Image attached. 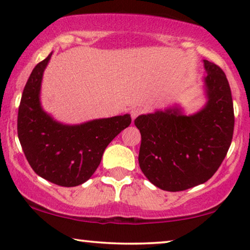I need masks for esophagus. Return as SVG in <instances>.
<instances>
[{
    "label": "esophagus",
    "instance_id": "34e87169",
    "mask_svg": "<svg viewBox=\"0 0 250 250\" xmlns=\"http://www.w3.org/2000/svg\"><path fill=\"white\" fill-rule=\"evenodd\" d=\"M142 112H143V110L141 108H139V107L138 108H133L131 110V117H132L133 121H134L136 117H139V116L141 115Z\"/></svg>",
    "mask_w": 250,
    "mask_h": 250
}]
</instances>
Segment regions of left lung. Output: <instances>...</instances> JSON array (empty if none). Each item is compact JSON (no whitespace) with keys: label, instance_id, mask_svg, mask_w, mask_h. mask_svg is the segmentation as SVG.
I'll use <instances>...</instances> for the list:
<instances>
[{"label":"left lung","instance_id":"8db88e82","mask_svg":"<svg viewBox=\"0 0 250 250\" xmlns=\"http://www.w3.org/2000/svg\"><path fill=\"white\" fill-rule=\"evenodd\" d=\"M208 102L203 110L184 116L179 109L141 115L140 168L159 189L183 191L205 183L221 166L234 128L233 102L224 71L204 60Z\"/></svg>","mask_w":250,"mask_h":250}]
</instances>
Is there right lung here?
Returning a JSON list of instances; mask_svg holds the SVG:
<instances>
[{
    "mask_svg": "<svg viewBox=\"0 0 250 250\" xmlns=\"http://www.w3.org/2000/svg\"><path fill=\"white\" fill-rule=\"evenodd\" d=\"M51 54L37 63L23 88L18 110V138L37 175L61 187L86 182L100 165L104 149L131 124L129 115L62 125L43 111L40 90Z\"/></svg>",
    "mask_w": 250,
    "mask_h": 250,
    "instance_id": "add662e5",
    "label": "right lung"
}]
</instances>
